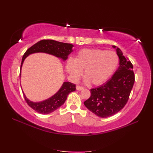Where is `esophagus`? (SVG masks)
Returning <instances> with one entry per match:
<instances>
[{"mask_svg": "<svg viewBox=\"0 0 153 153\" xmlns=\"http://www.w3.org/2000/svg\"><path fill=\"white\" fill-rule=\"evenodd\" d=\"M83 88H84V87H82V86H80V85H77L76 86V89L77 91H81V90L83 89Z\"/></svg>", "mask_w": 153, "mask_h": 153, "instance_id": "34e87169", "label": "esophagus"}]
</instances>
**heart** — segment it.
Wrapping results in <instances>:
<instances>
[{
  "label": "heart",
  "instance_id": "1",
  "mask_svg": "<svg viewBox=\"0 0 153 153\" xmlns=\"http://www.w3.org/2000/svg\"><path fill=\"white\" fill-rule=\"evenodd\" d=\"M119 62L118 55L114 51L100 49H83L74 59L68 60L66 70L71 77L77 79L84 69L86 82L95 85H101L114 72Z\"/></svg>",
  "mask_w": 153,
  "mask_h": 153
}]
</instances>
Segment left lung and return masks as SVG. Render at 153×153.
Segmentation results:
<instances>
[{
    "label": "left lung",
    "mask_w": 153,
    "mask_h": 153,
    "mask_svg": "<svg viewBox=\"0 0 153 153\" xmlns=\"http://www.w3.org/2000/svg\"><path fill=\"white\" fill-rule=\"evenodd\" d=\"M116 52L120 59L118 70L106 83L91 89V97L84 102L90 111L100 118L114 115L125 106L135 82L133 64L119 48Z\"/></svg>",
    "instance_id": "obj_1"
}]
</instances>
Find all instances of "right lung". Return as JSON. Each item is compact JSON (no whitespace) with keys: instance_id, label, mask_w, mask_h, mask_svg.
I'll list each match as a JSON object with an SVG mask.
<instances>
[{"instance_id":"right-lung-1","label":"right lung","mask_w":153,"mask_h":153,"mask_svg":"<svg viewBox=\"0 0 153 153\" xmlns=\"http://www.w3.org/2000/svg\"><path fill=\"white\" fill-rule=\"evenodd\" d=\"M73 45L70 43H62L56 41L51 39H43L37 42L30 48L25 51L24 56L22 57L20 73L19 77L21 76V69L23 62L28 55L36 53H45L50 54L58 58H60L63 60H66L68 56L72 52ZM76 91V85L70 82H64L62 85L59 91L51 98L48 99L44 101L34 102L27 99L24 94V99L27 105L32 109L35 110L37 112L47 114L54 112L57 108H59L66 101L68 95L69 93Z\"/></svg>"}]
</instances>
